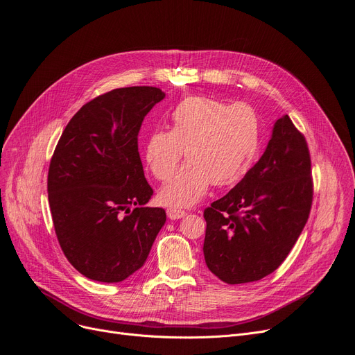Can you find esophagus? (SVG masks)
<instances>
[{
  "mask_svg": "<svg viewBox=\"0 0 355 355\" xmlns=\"http://www.w3.org/2000/svg\"><path fill=\"white\" fill-rule=\"evenodd\" d=\"M166 214H168V218L171 219V220H177V219H181V218H184V216H186L187 213L184 211V210H177V209H168V210H166Z\"/></svg>",
  "mask_w": 355,
  "mask_h": 355,
  "instance_id": "obj_1",
  "label": "esophagus"
}]
</instances>
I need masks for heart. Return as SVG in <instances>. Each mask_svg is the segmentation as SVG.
<instances>
[{
  "instance_id": "heart-1",
  "label": "heart",
  "mask_w": 355,
  "mask_h": 355,
  "mask_svg": "<svg viewBox=\"0 0 355 355\" xmlns=\"http://www.w3.org/2000/svg\"><path fill=\"white\" fill-rule=\"evenodd\" d=\"M259 137V119L248 104L207 97L182 100L169 116V130L152 132L145 142V161L159 181L171 178L184 150L189 159L162 187L161 202L190 207L206 196L211 184L235 186L248 174Z\"/></svg>"
}]
</instances>
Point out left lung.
<instances>
[{"instance_id": "1", "label": "left lung", "mask_w": 355, "mask_h": 355, "mask_svg": "<svg viewBox=\"0 0 355 355\" xmlns=\"http://www.w3.org/2000/svg\"><path fill=\"white\" fill-rule=\"evenodd\" d=\"M304 136L286 114L274 123L259 161L205 209L203 252L227 284L264 279L282 266L309 218L313 181Z\"/></svg>"}]
</instances>
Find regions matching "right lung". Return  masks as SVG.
Returning <instances> with one entry per match:
<instances>
[{
	"instance_id": "add662e5",
	"label": "right lung",
	"mask_w": 355,
	"mask_h": 355,
	"mask_svg": "<svg viewBox=\"0 0 355 355\" xmlns=\"http://www.w3.org/2000/svg\"><path fill=\"white\" fill-rule=\"evenodd\" d=\"M165 92L116 88L84 104L55 148L48 194L55 232L75 270L119 283L139 270L166 220L137 150L145 116Z\"/></svg>"
}]
</instances>
